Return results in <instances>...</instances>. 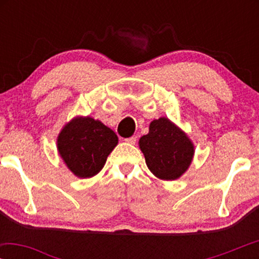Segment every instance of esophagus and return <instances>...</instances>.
Segmentation results:
<instances>
[{
  "mask_svg": "<svg viewBox=\"0 0 259 259\" xmlns=\"http://www.w3.org/2000/svg\"><path fill=\"white\" fill-rule=\"evenodd\" d=\"M137 140H138V137H137V136H133V137H131V138H127V139H125L126 143H128V144H132V145L136 144V143H137Z\"/></svg>",
  "mask_w": 259,
  "mask_h": 259,
  "instance_id": "esophagus-1",
  "label": "esophagus"
}]
</instances>
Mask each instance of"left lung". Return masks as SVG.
I'll list each match as a JSON object with an SVG mask.
<instances>
[{
  "label": "left lung",
  "mask_w": 259,
  "mask_h": 259,
  "mask_svg": "<svg viewBox=\"0 0 259 259\" xmlns=\"http://www.w3.org/2000/svg\"><path fill=\"white\" fill-rule=\"evenodd\" d=\"M147 167L158 178L175 180L189 168L193 145L186 134L168 119L153 120L150 132L139 140Z\"/></svg>",
  "instance_id": "left-lung-1"
}]
</instances>
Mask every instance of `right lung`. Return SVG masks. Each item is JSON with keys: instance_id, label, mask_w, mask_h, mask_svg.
<instances>
[{"instance_id": "add662e5", "label": "right lung", "mask_w": 259, "mask_h": 259, "mask_svg": "<svg viewBox=\"0 0 259 259\" xmlns=\"http://www.w3.org/2000/svg\"><path fill=\"white\" fill-rule=\"evenodd\" d=\"M116 144V134L90 116L72 120L58 138L60 155L79 178H91L100 172Z\"/></svg>"}]
</instances>
